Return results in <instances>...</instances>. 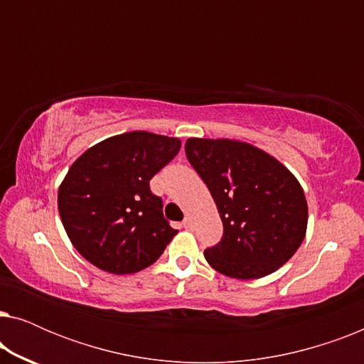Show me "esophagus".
Masks as SVG:
<instances>
[{
	"mask_svg": "<svg viewBox=\"0 0 364 364\" xmlns=\"http://www.w3.org/2000/svg\"><path fill=\"white\" fill-rule=\"evenodd\" d=\"M182 225H183V228H187V230H192V228H193V222H192V218H191V217H186V218H183Z\"/></svg>",
	"mask_w": 364,
	"mask_h": 364,
	"instance_id": "obj_1",
	"label": "esophagus"
}]
</instances>
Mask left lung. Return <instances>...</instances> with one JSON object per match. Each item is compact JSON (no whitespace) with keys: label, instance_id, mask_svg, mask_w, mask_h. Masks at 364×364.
Segmentation results:
<instances>
[{"label":"left lung","instance_id":"8db88e82","mask_svg":"<svg viewBox=\"0 0 364 364\" xmlns=\"http://www.w3.org/2000/svg\"><path fill=\"white\" fill-rule=\"evenodd\" d=\"M191 166L207 183L223 223L222 240L203 252L212 268L238 280L267 277L290 260L306 233L308 205L288 168L247 142H186Z\"/></svg>","mask_w":364,"mask_h":364}]
</instances>
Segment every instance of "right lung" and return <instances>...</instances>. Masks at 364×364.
<instances>
[{
    "label": "right lung",
    "mask_w": 364,
    "mask_h": 364,
    "mask_svg": "<svg viewBox=\"0 0 364 364\" xmlns=\"http://www.w3.org/2000/svg\"><path fill=\"white\" fill-rule=\"evenodd\" d=\"M181 151L177 137L134 131L87 149L69 168L58 208L69 240L92 265L114 275L152 265L177 230L151 192V178Z\"/></svg>",
    "instance_id": "add662e5"
}]
</instances>
